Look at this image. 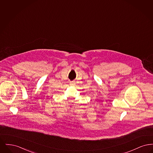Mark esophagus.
<instances>
[{
    "label": "esophagus",
    "mask_w": 153,
    "mask_h": 153,
    "mask_svg": "<svg viewBox=\"0 0 153 153\" xmlns=\"http://www.w3.org/2000/svg\"><path fill=\"white\" fill-rule=\"evenodd\" d=\"M70 84L71 85H75V82H74V81H71L70 82Z\"/></svg>",
    "instance_id": "1"
}]
</instances>
